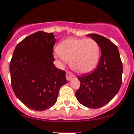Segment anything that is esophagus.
Here are the masks:
<instances>
[{
    "label": "esophagus",
    "instance_id": "obj_1",
    "mask_svg": "<svg viewBox=\"0 0 134 134\" xmlns=\"http://www.w3.org/2000/svg\"><path fill=\"white\" fill-rule=\"evenodd\" d=\"M74 77V75H73V73H70V72H68V73H66V80H71L72 78Z\"/></svg>",
    "mask_w": 134,
    "mask_h": 134
}]
</instances>
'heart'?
I'll list each match as a JSON object with an SVG mask.
<instances>
[{"label": "heart", "mask_w": 134, "mask_h": 134, "mask_svg": "<svg viewBox=\"0 0 134 134\" xmlns=\"http://www.w3.org/2000/svg\"><path fill=\"white\" fill-rule=\"evenodd\" d=\"M100 49L98 43L91 38H69L59 44L55 57L61 65L70 61V66L76 72L86 73L97 66Z\"/></svg>", "instance_id": "1"}]
</instances>
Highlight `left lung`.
Wrapping results in <instances>:
<instances>
[{"label":"left lung","mask_w":134,"mask_h":134,"mask_svg":"<svg viewBox=\"0 0 134 134\" xmlns=\"http://www.w3.org/2000/svg\"><path fill=\"white\" fill-rule=\"evenodd\" d=\"M87 36L98 43L101 57L94 71L78 77L80 86L75 96L83 106L97 109L109 103L119 92L123 68L116 45L99 35L89 34Z\"/></svg>","instance_id":"left-lung-1"}]
</instances>
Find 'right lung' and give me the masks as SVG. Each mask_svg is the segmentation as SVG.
I'll list each match as a JSON object with an SVG mask.
<instances>
[{"label":"right lung","mask_w":134,"mask_h":134,"mask_svg":"<svg viewBox=\"0 0 134 134\" xmlns=\"http://www.w3.org/2000/svg\"><path fill=\"white\" fill-rule=\"evenodd\" d=\"M53 33L39 31L17 45L10 63L11 85L16 97L28 108L43 111L55 104L66 72L55 66Z\"/></svg>","instance_id":"1"}]
</instances>
